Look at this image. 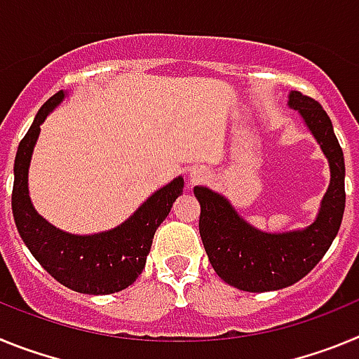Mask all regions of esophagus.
I'll return each instance as SVG.
<instances>
[{"instance_id":"1","label":"esophagus","mask_w":359,"mask_h":359,"mask_svg":"<svg viewBox=\"0 0 359 359\" xmlns=\"http://www.w3.org/2000/svg\"><path fill=\"white\" fill-rule=\"evenodd\" d=\"M190 177H192V182H198L199 177H201V172H190Z\"/></svg>"}]
</instances>
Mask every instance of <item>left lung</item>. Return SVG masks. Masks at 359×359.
<instances>
[{
	"instance_id": "1",
	"label": "left lung",
	"mask_w": 359,
	"mask_h": 359,
	"mask_svg": "<svg viewBox=\"0 0 359 359\" xmlns=\"http://www.w3.org/2000/svg\"><path fill=\"white\" fill-rule=\"evenodd\" d=\"M287 104L302 115L331 167L315 223L304 230L266 233L250 226L224 196L194 187L201 205L199 236L212 268L226 284L250 293L282 290L306 277L325 255L344 219L345 161L331 118L315 98L300 91H291Z\"/></svg>"
}]
</instances>
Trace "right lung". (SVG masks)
Wrapping results in <instances>:
<instances>
[{"label": "right lung", "mask_w": 359, "mask_h": 359, "mask_svg": "<svg viewBox=\"0 0 359 359\" xmlns=\"http://www.w3.org/2000/svg\"><path fill=\"white\" fill-rule=\"evenodd\" d=\"M62 98L65 91L48 98L19 142L14 161L12 214L19 236L30 253L57 282L77 293H116L131 286L142 273L154 231L183 192V177L177 176L169 185L156 190L128 221L113 230L95 236H73L50 224L37 214L30 201L28 167L41 123Z\"/></svg>", "instance_id": "obj_1"}]
</instances>
